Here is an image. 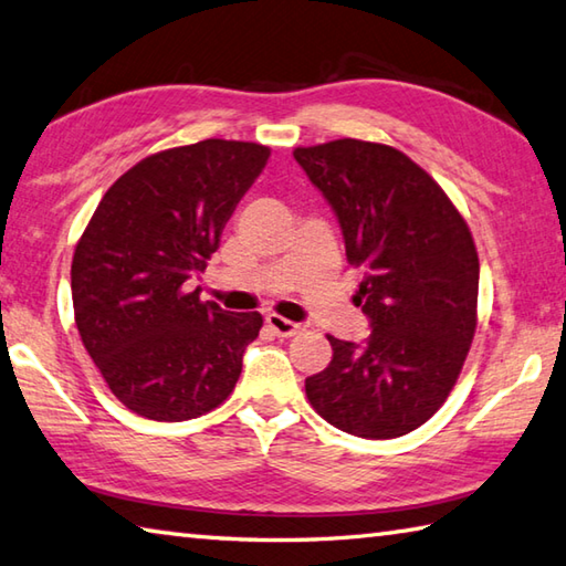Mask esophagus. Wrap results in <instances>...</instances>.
I'll use <instances>...</instances> for the list:
<instances>
[{
    "mask_svg": "<svg viewBox=\"0 0 566 566\" xmlns=\"http://www.w3.org/2000/svg\"><path fill=\"white\" fill-rule=\"evenodd\" d=\"M264 322H266V326H270L276 336H294V334L302 332V324L290 322V318H284L280 314H266Z\"/></svg>",
    "mask_w": 566,
    "mask_h": 566,
    "instance_id": "34e87169",
    "label": "esophagus"
}]
</instances>
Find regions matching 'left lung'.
Segmentation results:
<instances>
[{
	"label": "left lung",
	"mask_w": 566,
	"mask_h": 566,
	"mask_svg": "<svg viewBox=\"0 0 566 566\" xmlns=\"http://www.w3.org/2000/svg\"><path fill=\"white\" fill-rule=\"evenodd\" d=\"M294 158L332 205L348 264L364 270L354 302L371 322L361 344L326 336L332 364L306 378V398L344 433L406 436L446 403L475 336L468 222L423 168L381 143L328 140Z\"/></svg>",
	"instance_id": "1"
}]
</instances>
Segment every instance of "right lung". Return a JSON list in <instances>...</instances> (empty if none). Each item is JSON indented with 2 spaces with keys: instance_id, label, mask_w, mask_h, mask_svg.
Wrapping results in <instances>:
<instances>
[{
  "instance_id": "1",
  "label": "right lung",
  "mask_w": 566,
  "mask_h": 566,
  "mask_svg": "<svg viewBox=\"0 0 566 566\" xmlns=\"http://www.w3.org/2000/svg\"><path fill=\"white\" fill-rule=\"evenodd\" d=\"M270 158L208 138L143 158L111 185L71 262L74 316L111 394L150 420L198 418L232 394L262 316L188 292Z\"/></svg>"
}]
</instances>
